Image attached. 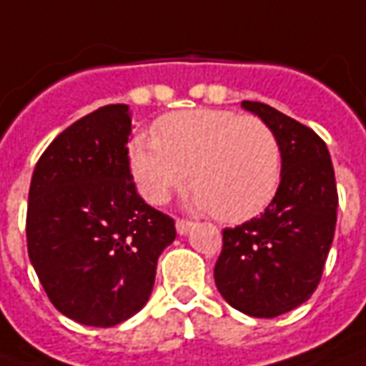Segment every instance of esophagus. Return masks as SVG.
I'll use <instances>...</instances> for the list:
<instances>
[{
    "label": "esophagus",
    "instance_id": "obj_1",
    "mask_svg": "<svg viewBox=\"0 0 366 366\" xmlns=\"http://www.w3.org/2000/svg\"><path fill=\"white\" fill-rule=\"evenodd\" d=\"M175 228H177V234L185 236L187 232L193 228V222H191V220H185V218H177V222H175Z\"/></svg>",
    "mask_w": 366,
    "mask_h": 366
}]
</instances>
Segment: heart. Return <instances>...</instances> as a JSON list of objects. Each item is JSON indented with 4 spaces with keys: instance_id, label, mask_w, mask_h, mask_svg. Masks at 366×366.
<instances>
[{
    "instance_id": "obj_1",
    "label": "heart",
    "mask_w": 366,
    "mask_h": 366,
    "mask_svg": "<svg viewBox=\"0 0 366 366\" xmlns=\"http://www.w3.org/2000/svg\"><path fill=\"white\" fill-rule=\"evenodd\" d=\"M130 172L146 201L162 204L187 179L193 207L220 222H244L267 209L281 183L282 154L267 122L224 109L164 117L156 136H136Z\"/></svg>"
}]
</instances>
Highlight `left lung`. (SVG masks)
Returning <instances> with one entry per match:
<instances>
[{
  "mask_svg": "<svg viewBox=\"0 0 366 366\" xmlns=\"http://www.w3.org/2000/svg\"><path fill=\"white\" fill-rule=\"evenodd\" d=\"M242 107L279 138L281 183L259 218L222 230L214 282L232 308L274 318L306 302L320 285L337 220V187L327 146L312 128L265 103Z\"/></svg>",
  "mask_w": 366,
  "mask_h": 366,
  "instance_id": "1",
  "label": "left lung"
}]
</instances>
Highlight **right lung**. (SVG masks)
<instances>
[{
	"instance_id": "right-lung-1",
	"label": "right lung",
	"mask_w": 366,
	"mask_h": 366,
	"mask_svg": "<svg viewBox=\"0 0 366 366\" xmlns=\"http://www.w3.org/2000/svg\"><path fill=\"white\" fill-rule=\"evenodd\" d=\"M128 105L85 114L48 146L31 179L26 247L56 310L111 327L144 308L175 222L136 193Z\"/></svg>"
}]
</instances>
